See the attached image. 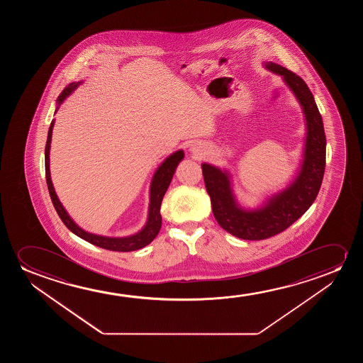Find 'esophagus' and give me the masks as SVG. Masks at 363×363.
I'll return each mask as SVG.
<instances>
[{
  "instance_id": "1",
  "label": "esophagus",
  "mask_w": 363,
  "mask_h": 363,
  "mask_svg": "<svg viewBox=\"0 0 363 363\" xmlns=\"http://www.w3.org/2000/svg\"><path fill=\"white\" fill-rule=\"evenodd\" d=\"M204 146L201 143H194L191 145V152H194V155H201L203 152Z\"/></svg>"
}]
</instances>
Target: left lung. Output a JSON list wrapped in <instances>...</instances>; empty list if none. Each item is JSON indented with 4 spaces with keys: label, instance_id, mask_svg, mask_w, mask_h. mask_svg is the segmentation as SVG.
Segmentation results:
<instances>
[{
    "label": "left lung",
    "instance_id": "8db88e82",
    "mask_svg": "<svg viewBox=\"0 0 363 363\" xmlns=\"http://www.w3.org/2000/svg\"><path fill=\"white\" fill-rule=\"evenodd\" d=\"M265 69L280 75L298 100L305 118L306 134L296 174L285 189L254 207L240 204L233 189L230 171L203 162L204 184L211 197L219 225L237 238L262 240L283 232L303 216L318 196L326 161V136L323 118L306 83L298 75L273 62H264Z\"/></svg>",
    "mask_w": 363,
    "mask_h": 363
}]
</instances>
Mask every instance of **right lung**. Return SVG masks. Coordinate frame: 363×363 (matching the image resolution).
<instances>
[{"mask_svg":"<svg viewBox=\"0 0 363 363\" xmlns=\"http://www.w3.org/2000/svg\"><path fill=\"white\" fill-rule=\"evenodd\" d=\"M82 82H74L70 83L65 88L62 94L57 99V106H55V113L60 109V105L65 103V100L74 91ZM55 120H52L50 123V130H48V138H47V144H45V179H47V186L50 191V199L53 202L55 211L60 216L62 222L65 224V227L69 229L72 233L78 235L79 238L84 239L90 244H94L99 248L108 249L113 252H133L138 249L144 248L147 244L151 243L156 235L159 234L161 223H162V217L160 213L161 209V202L164 199L166 191L169 189L171 179L174 177V171L177 169L179 162L184 160V150H177L172 154L167 156L166 159L160 164L157 169L155 171L151 184H150V203L149 211H147V219L144 227L140 229L139 232L126 235V237H106V235H100V234L90 233L88 230L79 227L75 223L74 219L70 217L69 213L67 212L65 206L62 204L58 196L55 194V187L52 184L50 179V143H52V133H53V126H55Z\"/></svg>","mask_w":363,"mask_h":363,"instance_id":"add662e5","label":"right lung"}]
</instances>
